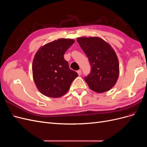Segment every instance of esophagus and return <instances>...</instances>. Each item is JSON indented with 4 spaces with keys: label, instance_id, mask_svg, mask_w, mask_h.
<instances>
[{
    "label": "esophagus",
    "instance_id": "1",
    "mask_svg": "<svg viewBox=\"0 0 147 147\" xmlns=\"http://www.w3.org/2000/svg\"><path fill=\"white\" fill-rule=\"evenodd\" d=\"M77 72L78 73V75H80L82 74V70H77Z\"/></svg>",
    "mask_w": 147,
    "mask_h": 147
}]
</instances>
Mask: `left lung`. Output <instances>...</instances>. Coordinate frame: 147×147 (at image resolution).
I'll list each match as a JSON object with an SVG mask.
<instances>
[{
  "mask_svg": "<svg viewBox=\"0 0 147 147\" xmlns=\"http://www.w3.org/2000/svg\"><path fill=\"white\" fill-rule=\"evenodd\" d=\"M77 40L91 66L84 78L91 90L102 93L109 91L119 77V62L116 53L109 43L98 37H79Z\"/></svg>",
  "mask_w": 147,
  "mask_h": 147,
  "instance_id": "8db88e82",
  "label": "left lung"
}]
</instances>
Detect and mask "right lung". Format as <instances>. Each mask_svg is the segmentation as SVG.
Segmentation results:
<instances>
[{
    "instance_id": "obj_1",
    "label": "right lung",
    "mask_w": 147,
    "mask_h": 147,
    "mask_svg": "<svg viewBox=\"0 0 147 147\" xmlns=\"http://www.w3.org/2000/svg\"><path fill=\"white\" fill-rule=\"evenodd\" d=\"M74 42L73 39L59 38L41 47L35 53L33 78L38 90L43 95L54 98L63 96L78 77L64 57L65 52Z\"/></svg>"
}]
</instances>
